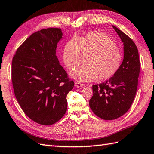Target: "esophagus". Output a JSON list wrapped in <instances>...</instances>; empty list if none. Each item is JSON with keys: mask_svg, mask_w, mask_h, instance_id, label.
Returning <instances> with one entry per match:
<instances>
[{"mask_svg": "<svg viewBox=\"0 0 154 154\" xmlns=\"http://www.w3.org/2000/svg\"><path fill=\"white\" fill-rule=\"evenodd\" d=\"M75 87L77 88H81L82 87H83V84L79 83V82H75Z\"/></svg>", "mask_w": 154, "mask_h": 154, "instance_id": "esophagus-1", "label": "esophagus"}]
</instances>
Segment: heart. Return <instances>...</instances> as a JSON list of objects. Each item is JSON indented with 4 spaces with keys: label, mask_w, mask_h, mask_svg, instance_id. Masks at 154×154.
<instances>
[{
    "label": "heart",
    "mask_w": 154,
    "mask_h": 154,
    "mask_svg": "<svg viewBox=\"0 0 154 154\" xmlns=\"http://www.w3.org/2000/svg\"><path fill=\"white\" fill-rule=\"evenodd\" d=\"M71 76L80 81H91L98 77L105 81L119 71L123 54L112 38L100 31L89 32L84 38L74 37L67 42L63 50V60L66 66L73 69Z\"/></svg>",
    "instance_id": "b5f03b06"
}]
</instances>
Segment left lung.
Instances as JSON below:
<instances>
[{
    "label": "left lung",
    "instance_id": "8db88e82",
    "mask_svg": "<svg viewBox=\"0 0 154 154\" xmlns=\"http://www.w3.org/2000/svg\"><path fill=\"white\" fill-rule=\"evenodd\" d=\"M113 27L123 42V62L112 77L92 86L93 96L89 101L93 113L105 120L116 119L129 109L137 92L140 67L138 49L133 41L116 26Z\"/></svg>",
    "mask_w": 154,
    "mask_h": 154
}]
</instances>
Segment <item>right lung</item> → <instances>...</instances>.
<instances>
[{
	"label": "right lung",
	"instance_id": "obj_1",
	"mask_svg": "<svg viewBox=\"0 0 154 154\" xmlns=\"http://www.w3.org/2000/svg\"><path fill=\"white\" fill-rule=\"evenodd\" d=\"M62 36L59 28L35 32L17 48L12 60L17 100L28 117L42 125H51L64 116L67 95L74 86L56 55Z\"/></svg>",
	"mask_w": 154,
	"mask_h": 154
}]
</instances>
